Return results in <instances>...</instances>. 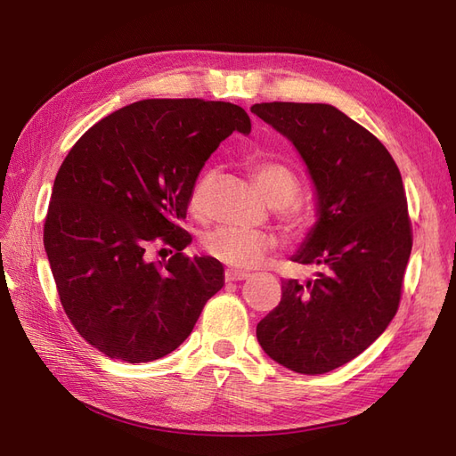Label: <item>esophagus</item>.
I'll return each mask as SVG.
<instances>
[{
  "label": "esophagus",
  "mask_w": 456,
  "mask_h": 456,
  "mask_svg": "<svg viewBox=\"0 0 456 456\" xmlns=\"http://www.w3.org/2000/svg\"><path fill=\"white\" fill-rule=\"evenodd\" d=\"M247 278H249V273L240 272V270H226L224 272V280L226 281H243Z\"/></svg>",
  "instance_id": "obj_1"
}]
</instances>
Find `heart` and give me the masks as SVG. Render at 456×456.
<instances>
[{"label":"heart","instance_id":"b5f03b06","mask_svg":"<svg viewBox=\"0 0 456 456\" xmlns=\"http://www.w3.org/2000/svg\"><path fill=\"white\" fill-rule=\"evenodd\" d=\"M255 178L260 184L262 191L275 207H285L300 191L298 176L278 161H258L255 165ZM215 181V171H207L191 191V209L201 211L205 207V200ZM275 245V240L268 232L260 230H245V228H232L223 226L207 233L203 238L205 251L213 258L224 262L232 268H255L258 266L262 258H265Z\"/></svg>","mask_w":456,"mask_h":456}]
</instances>
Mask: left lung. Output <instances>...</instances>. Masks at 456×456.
Here are the masks:
<instances>
[{"label":"left lung","mask_w":456,"mask_h":456,"mask_svg":"<svg viewBox=\"0 0 456 456\" xmlns=\"http://www.w3.org/2000/svg\"><path fill=\"white\" fill-rule=\"evenodd\" d=\"M251 112L291 142L315 194V224L291 256L315 280L283 281L256 325L273 362L323 375L352 362L390 325L412 236L403 181L384 144L330 104L262 102Z\"/></svg>","instance_id":"left-lung-1"}]
</instances>
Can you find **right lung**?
<instances>
[{
  "mask_svg": "<svg viewBox=\"0 0 456 456\" xmlns=\"http://www.w3.org/2000/svg\"><path fill=\"white\" fill-rule=\"evenodd\" d=\"M251 133L243 108L148 99L102 118L68 151L53 184L44 245L66 315L112 360L154 362L188 338L224 285L211 256H184L181 220L196 178L224 139ZM156 239L177 253L143 258Z\"/></svg>",
  "mask_w": 456,
  "mask_h": 456,
  "instance_id": "right-lung-1",
  "label": "right lung"
}]
</instances>
